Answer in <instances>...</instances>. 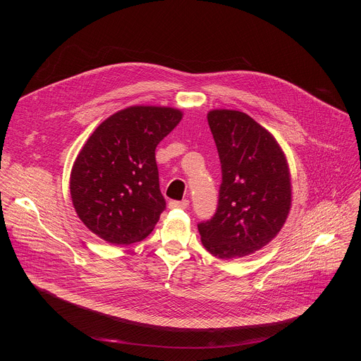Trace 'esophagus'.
<instances>
[{
  "label": "esophagus",
  "mask_w": 361,
  "mask_h": 361,
  "mask_svg": "<svg viewBox=\"0 0 361 361\" xmlns=\"http://www.w3.org/2000/svg\"><path fill=\"white\" fill-rule=\"evenodd\" d=\"M190 201L188 200H181V201H170L169 202V207L173 210V209H187L188 207Z\"/></svg>",
  "instance_id": "34e87169"
}]
</instances>
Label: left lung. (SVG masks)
<instances>
[{"instance_id":"1","label":"left lung","mask_w":361,"mask_h":361,"mask_svg":"<svg viewBox=\"0 0 361 361\" xmlns=\"http://www.w3.org/2000/svg\"><path fill=\"white\" fill-rule=\"evenodd\" d=\"M223 181L216 214L198 224L201 243L219 259H237L267 245L291 207L290 170L271 133L235 110L207 114Z\"/></svg>"}]
</instances>
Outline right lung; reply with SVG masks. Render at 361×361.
<instances>
[{"instance_id":"add662e5","label":"right lung","mask_w":361,"mask_h":361,"mask_svg":"<svg viewBox=\"0 0 361 361\" xmlns=\"http://www.w3.org/2000/svg\"><path fill=\"white\" fill-rule=\"evenodd\" d=\"M181 118L177 109L133 106L95 128L70 177L73 205L90 231L127 245L154 230L166 210L156 147Z\"/></svg>"}]
</instances>
